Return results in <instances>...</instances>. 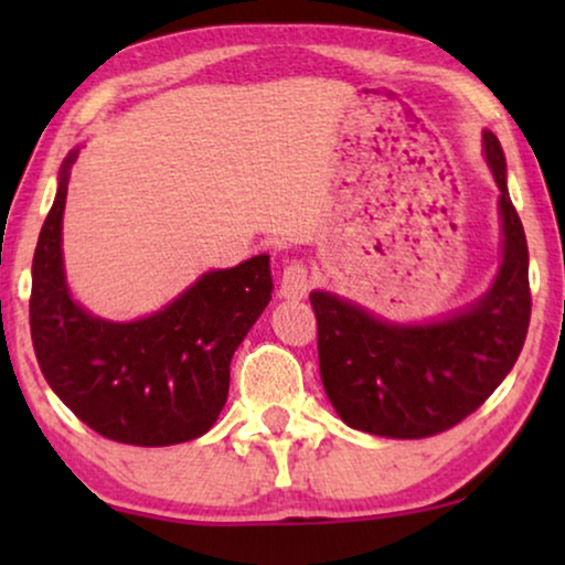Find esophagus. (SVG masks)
Returning <instances> with one entry per match:
<instances>
[{
    "label": "esophagus",
    "instance_id": "obj_1",
    "mask_svg": "<svg viewBox=\"0 0 565 565\" xmlns=\"http://www.w3.org/2000/svg\"><path fill=\"white\" fill-rule=\"evenodd\" d=\"M308 288H311V277H308V267L303 262H288L280 277V296L288 300L306 298Z\"/></svg>",
    "mask_w": 565,
    "mask_h": 565
}]
</instances>
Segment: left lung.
Segmentation results:
<instances>
[{
  "mask_svg": "<svg viewBox=\"0 0 565 565\" xmlns=\"http://www.w3.org/2000/svg\"><path fill=\"white\" fill-rule=\"evenodd\" d=\"M483 153L501 190L504 259L481 300L445 321L401 327L331 292H311L323 391L352 429L393 439L439 435L473 414L520 358L532 311L527 238L491 130H483Z\"/></svg>",
  "mask_w": 565,
  "mask_h": 565,
  "instance_id": "obj_1",
  "label": "left lung"
}]
</instances>
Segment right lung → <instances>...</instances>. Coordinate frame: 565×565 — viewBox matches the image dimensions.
<instances>
[{
  "mask_svg": "<svg viewBox=\"0 0 565 565\" xmlns=\"http://www.w3.org/2000/svg\"><path fill=\"white\" fill-rule=\"evenodd\" d=\"M38 236L30 337L53 393L97 435L164 447L205 435L228 398L231 358L273 298L269 257L259 254L200 280L146 319H97L68 296L61 257L68 169Z\"/></svg>",
  "mask_w": 565,
  "mask_h": 565,
  "instance_id": "right-lung-1",
  "label": "right lung"
}]
</instances>
